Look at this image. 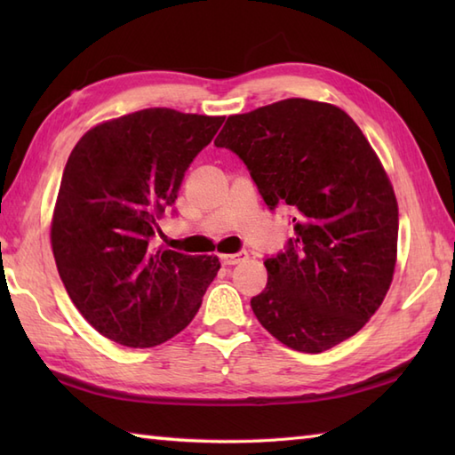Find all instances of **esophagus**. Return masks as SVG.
Instances as JSON below:
<instances>
[{
	"label": "esophagus",
	"mask_w": 455,
	"mask_h": 455,
	"mask_svg": "<svg viewBox=\"0 0 455 455\" xmlns=\"http://www.w3.org/2000/svg\"><path fill=\"white\" fill-rule=\"evenodd\" d=\"M248 258L246 252H238V254H222L220 256V262L225 266H236L240 262H244V259Z\"/></svg>",
	"instance_id": "obj_1"
}]
</instances>
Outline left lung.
Instances as JSON below:
<instances>
[{
	"label": "left lung",
	"instance_id": "1",
	"mask_svg": "<svg viewBox=\"0 0 455 455\" xmlns=\"http://www.w3.org/2000/svg\"><path fill=\"white\" fill-rule=\"evenodd\" d=\"M215 144L244 160L269 209L295 215V240L266 259L267 285L250 301L259 324L307 354L362 331L393 282L399 205L354 119L291 98L230 115Z\"/></svg>",
	"mask_w": 455,
	"mask_h": 455
}]
</instances>
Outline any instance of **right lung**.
<instances>
[{
  "mask_svg": "<svg viewBox=\"0 0 455 455\" xmlns=\"http://www.w3.org/2000/svg\"><path fill=\"white\" fill-rule=\"evenodd\" d=\"M225 117L150 108L95 124L66 162L51 222L58 274L95 331L129 347L170 340L197 315L217 256L152 246L183 173Z\"/></svg>",
  "mask_w": 455,
  "mask_h": 455,
  "instance_id": "obj_1",
  "label": "right lung"
}]
</instances>
